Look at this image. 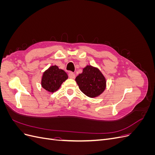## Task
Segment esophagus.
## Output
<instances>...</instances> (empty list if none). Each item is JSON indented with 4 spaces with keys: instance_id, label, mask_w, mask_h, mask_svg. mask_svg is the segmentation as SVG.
Wrapping results in <instances>:
<instances>
[{
    "instance_id": "34e87169",
    "label": "esophagus",
    "mask_w": 155,
    "mask_h": 155,
    "mask_svg": "<svg viewBox=\"0 0 155 155\" xmlns=\"http://www.w3.org/2000/svg\"><path fill=\"white\" fill-rule=\"evenodd\" d=\"M68 76H69L70 78L74 79V78H75V76H75V74L74 73H73L72 72H70L69 74H68Z\"/></svg>"
}]
</instances>
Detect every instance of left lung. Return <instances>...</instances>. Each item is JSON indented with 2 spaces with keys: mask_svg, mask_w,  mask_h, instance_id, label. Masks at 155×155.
<instances>
[{
  "mask_svg": "<svg viewBox=\"0 0 155 155\" xmlns=\"http://www.w3.org/2000/svg\"><path fill=\"white\" fill-rule=\"evenodd\" d=\"M76 81L81 92L91 97L100 95L106 87V80L99 70L92 66H87L79 74Z\"/></svg>",
  "mask_w": 155,
  "mask_h": 155,
  "instance_id": "left-lung-1",
  "label": "left lung"
}]
</instances>
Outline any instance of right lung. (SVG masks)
<instances>
[{
	"label": "right lung",
	"mask_w": 155,
	"mask_h": 155,
	"mask_svg": "<svg viewBox=\"0 0 155 155\" xmlns=\"http://www.w3.org/2000/svg\"><path fill=\"white\" fill-rule=\"evenodd\" d=\"M68 75L58 66H51L44 72L42 78L41 85L45 90L54 92L58 91L61 84L67 79Z\"/></svg>",
	"instance_id": "add662e5"
}]
</instances>
